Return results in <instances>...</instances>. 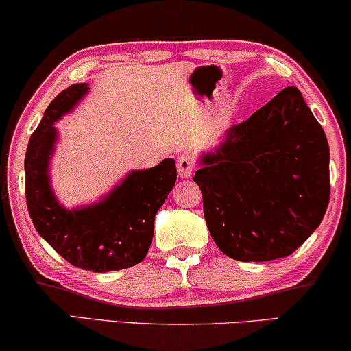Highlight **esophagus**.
<instances>
[{"mask_svg":"<svg viewBox=\"0 0 351 351\" xmlns=\"http://www.w3.org/2000/svg\"><path fill=\"white\" fill-rule=\"evenodd\" d=\"M193 171H195V162H193V159L190 158V156L182 154L177 159V172H179V176L182 177V179L192 177Z\"/></svg>","mask_w":351,"mask_h":351,"instance_id":"obj_1","label":"esophagus"}]
</instances>
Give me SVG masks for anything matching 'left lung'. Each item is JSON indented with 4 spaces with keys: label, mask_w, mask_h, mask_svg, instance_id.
Segmentation results:
<instances>
[{
    "label": "left lung",
    "mask_w": 351,
    "mask_h": 351,
    "mask_svg": "<svg viewBox=\"0 0 351 351\" xmlns=\"http://www.w3.org/2000/svg\"><path fill=\"white\" fill-rule=\"evenodd\" d=\"M328 158L326 133L295 86L229 128L193 176L219 250L241 262L295 252L326 215Z\"/></svg>",
    "instance_id": "1"
}]
</instances>
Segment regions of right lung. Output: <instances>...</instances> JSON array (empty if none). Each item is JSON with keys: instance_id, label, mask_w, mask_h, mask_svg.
<instances>
[{"instance_id": "right-lung-1", "label": "right lung", "mask_w": 351, "mask_h": 351, "mask_svg": "<svg viewBox=\"0 0 351 351\" xmlns=\"http://www.w3.org/2000/svg\"><path fill=\"white\" fill-rule=\"evenodd\" d=\"M86 83L73 84L47 107L25 151V202L37 232L64 261L89 271H114L136 265L148 254L154 216L174 187V159L156 167L132 171L104 200L66 210L51 192L49 162L56 141L55 122L88 93Z\"/></svg>"}]
</instances>
